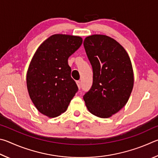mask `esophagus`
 Segmentation results:
<instances>
[{
  "instance_id": "esophagus-1",
  "label": "esophagus",
  "mask_w": 158,
  "mask_h": 158,
  "mask_svg": "<svg viewBox=\"0 0 158 158\" xmlns=\"http://www.w3.org/2000/svg\"><path fill=\"white\" fill-rule=\"evenodd\" d=\"M76 84L77 85V87H78V89H80L81 87V81H76Z\"/></svg>"
}]
</instances>
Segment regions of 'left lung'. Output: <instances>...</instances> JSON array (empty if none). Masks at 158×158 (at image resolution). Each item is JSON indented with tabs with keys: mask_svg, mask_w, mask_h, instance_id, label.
Returning a JSON list of instances; mask_svg holds the SVG:
<instances>
[{
	"mask_svg": "<svg viewBox=\"0 0 158 158\" xmlns=\"http://www.w3.org/2000/svg\"><path fill=\"white\" fill-rule=\"evenodd\" d=\"M84 47L93 69V84L83 96L92 114L109 118L126 106L134 85L131 59L114 39L93 35L84 40Z\"/></svg>",
	"mask_w": 158,
	"mask_h": 158,
	"instance_id": "8db88e82",
	"label": "left lung"
}]
</instances>
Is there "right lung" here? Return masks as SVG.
I'll return each instance as SVG.
<instances>
[{
	"label": "right lung",
	"mask_w": 158,
	"mask_h": 158,
	"mask_svg": "<svg viewBox=\"0 0 158 158\" xmlns=\"http://www.w3.org/2000/svg\"><path fill=\"white\" fill-rule=\"evenodd\" d=\"M82 43L78 36L53 35L33 55L27 71V91L36 108L48 117L64 112L78 90L71 77L68 58Z\"/></svg>",
	"instance_id": "add662e5"
}]
</instances>
